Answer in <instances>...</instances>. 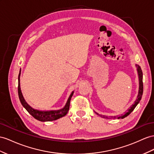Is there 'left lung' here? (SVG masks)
Masks as SVG:
<instances>
[{"label":"left lung","instance_id":"1","mask_svg":"<svg viewBox=\"0 0 154 154\" xmlns=\"http://www.w3.org/2000/svg\"><path fill=\"white\" fill-rule=\"evenodd\" d=\"M137 67V72H138V75H139V93H138V96H137V100H135V103H134L133 105H132L131 106V107H130L128 112H126L125 115H123L122 116H103V115H100L99 114L97 113L96 114L97 115L100 116L101 117H103L104 118H118V119H121V118H124L125 117L128 116L130 113H131L135 108L136 107V106L138 105V103H139V101L141 100V97L142 96H143V72H142V69L140 68V67L139 65H136Z\"/></svg>","mask_w":154,"mask_h":154}]
</instances>
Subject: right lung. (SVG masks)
<instances>
[{
    "label": "right lung",
    "instance_id": "right-lung-1",
    "mask_svg": "<svg viewBox=\"0 0 154 154\" xmlns=\"http://www.w3.org/2000/svg\"><path fill=\"white\" fill-rule=\"evenodd\" d=\"M21 69L20 72H19V74L18 76V95L19 100H20L21 103L22 105L25 108V109L28 111L31 115H32L34 118H36V120L41 121V122H49V121H53L55 120H57L58 118H62L67 113H68L69 109V104H70V101L71 98H72L73 92L71 94L70 96L69 97L68 101L65 105V107L60 110H58V111H39L38 110H35L32 109L31 107L26 103V102L24 100V97H23L22 93L21 91V88H20V82H19V77H20V74H21Z\"/></svg>",
    "mask_w": 154,
    "mask_h": 154
}]
</instances>
